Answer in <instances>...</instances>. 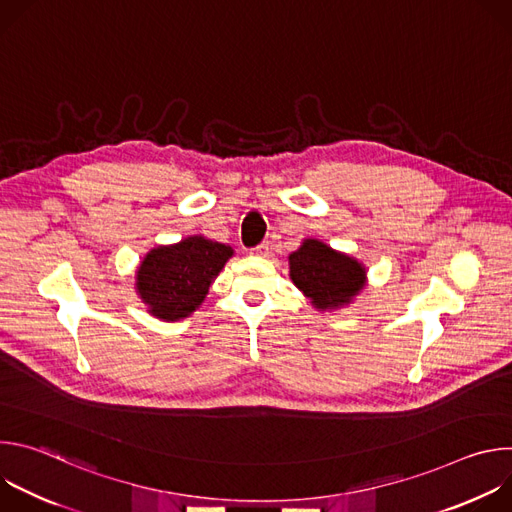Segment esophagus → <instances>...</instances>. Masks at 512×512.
I'll list each match as a JSON object with an SVG mask.
<instances>
[{
    "label": "esophagus",
    "mask_w": 512,
    "mask_h": 512,
    "mask_svg": "<svg viewBox=\"0 0 512 512\" xmlns=\"http://www.w3.org/2000/svg\"><path fill=\"white\" fill-rule=\"evenodd\" d=\"M251 253H253L255 257H267V255H269V243H261V245L253 247Z\"/></svg>",
    "instance_id": "1"
}]
</instances>
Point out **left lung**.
<instances>
[{
  "label": "left lung",
  "mask_w": 512,
  "mask_h": 512,
  "mask_svg": "<svg viewBox=\"0 0 512 512\" xmlns=\"http://www.w3.org/2000/svg\"><path fill=\"white\" fill-rule=\"evenodd\" d=\"M289 275L320 310L348 304L364 285V269L356 259L314 239L289 255Z\"/></svg>",
  "instance_id": "left-lung-1"
}]
</instances>
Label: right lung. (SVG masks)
I'll use <instances>...</instances> for the list:
<instances>
[{"label":"right lung","mask_w":512,"mask_h":512,"mask_svg":"<svg viewBox=\"0 0 512 512\" xmlns=\"http://www.w3.org/2000/svg\"><path fill=\"white\" fill-rule=\"evenodd\" d=\"M233 249L204 237H188L148 253L137 269V289L156 318L174 322L190 316L208 294L212 279Z\"/></svg>","instance_id":"add662e5"}]
</instances>
